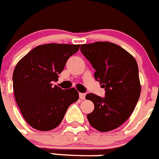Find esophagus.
I'll use <instances>...</instances> for the list:
<instances>
[{"label":"esophagus","mask_w":159,"mask_h":159,"mask_svg":"<svg viewBox=\"0 0 159 159\" xmlns=\"http://www.w3.org/2000/svg\"><path fill=\"white\" fill-rule=\"evenodd\" d=\"M85 95L86 94L85 93H79V97H80V99L81 100H84L85 98Z\"/></svg>","instance_id":"obj_1"}]
</instances>
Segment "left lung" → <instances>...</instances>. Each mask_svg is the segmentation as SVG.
<instances>
[{"instance_id": "obj_1", "label": "left lung", "mask_w": 159, "mask_h": 159, "mask_svg": "<svg viewBox=\"0 0 159 159\" xmlns=\"http://www.w3.org/2000/svg\"><path fill=\"white\" fill-rule=\"evenodd\" d=\"M81 51L95 69L94 78L105 89V97H85L94 104L87 115L90 125L105 132L119 128L130 117L141 93L136 60L120 46L109 42L82 44Z\"/></svg>"}]
</instances>
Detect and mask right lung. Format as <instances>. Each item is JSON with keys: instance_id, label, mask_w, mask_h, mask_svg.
Segmentation results:
<instances>
[{"instance_id": "1", "label": "right lung", "mask_w": 159, "mask_h": 159, "mask_svg": "<svg viewBox=\"0 0 159 159\" xmlns=\"http://www.w3.org/2000/svg\"><path fill=\"white\" fill-rule=\"evenodd\" d=\"M79 48L75 44L38 46L16 66L12 75L16 101L24 120L35 129L46 131L58 127L67 108L79 98L74 88L64 90L52 85Z\"/></svg>"}]
</instances>
